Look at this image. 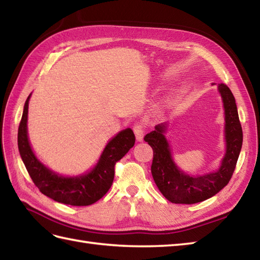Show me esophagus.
I'll return each mask as SVG.
<instances>
[{
	"instance_id": "34e87169",
	"label": "esophagus",
	"mask_w": 260,
	"mask_h": 260,
	"mask_svg": "<svg viewBox=\"0 0 260 260\" xmlns=\"http://www.w3.org/2000/svg\"><path fill=\"white\" fill-rule=\"evenodd\" d=\"M133 131H134V134L136 136V140L137 141H143V137H144V133H145V128L144 126L142 124H135L133 127Z\"/></svg>"
}]
</instances>
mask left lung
Returning a JSON list of instances; mask_svg holds the SVG:
<instances>
[{
	"mask_svg": "<svg viewBox=\"0 0 260 260\" xmlns=\"http://www.w3.org/2000/svg\"><path fill=\"white\" fill-rule=\"evenodd\" d=\"M225 115V142L227 150L220 168L215 172L190 176L174 164L168 141L163 135L167 126L157 125L155 131L145 135L144 141L153 148L151 172L162 194L172 203L193 204L217 194L229 183L234 174L242 145V128L233 92L224 84H219Z\"/></svg>",
	"mask_w": 260,
	"mask_h": 260,
	"instance_id": "obj_1",
	"label": "left lung"
}]
</instances>
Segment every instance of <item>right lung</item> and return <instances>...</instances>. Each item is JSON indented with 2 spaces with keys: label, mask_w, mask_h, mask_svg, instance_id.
<instances>
[{
  "label": "right lung",
  "mask_w": 260,
  "mask_h": 260,
  "mask_svg": "<svg viewBox=\"0 0 260 260\" xmlns=\"http://www.w3.org/2000/svg\"><path fill=\"white\" fill-rule=\"evenodd\" d=\"M29 99L30 96L24 104L19 125L18 146L22 161L33 183L43 194L60 203L76 207L95 203L106 194L112 186L116 163L134 146L133 131L127 128L119 132L105 147L99 162L89 173L76 178H63L39 162L31 150L26 132Z\"/></svg>",
  "instance_id": "obj_1"
}]
</instances>
